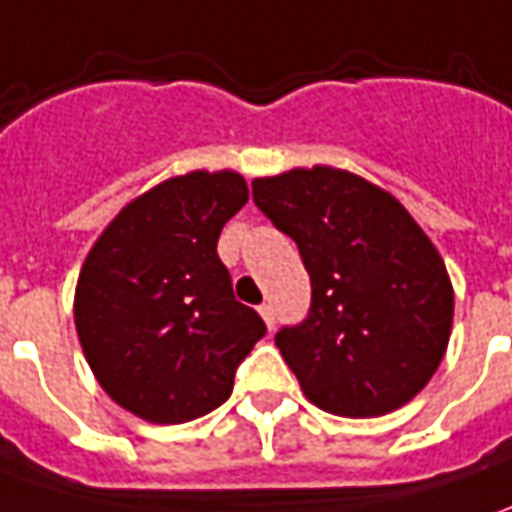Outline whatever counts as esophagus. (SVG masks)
<instances>
[{"instance_id": "obj_1", "label": "esophagus", "mask_w": 512, "mask_h": 512, "mask_svg": "<svg viewBox=\"0 0 512 512\" xmlns=\"http://www.w3.org/2000/svg\"><path fill=\"white\" fill-rule=\"evenodd\" d=\"M257 311H260V316H263V322H266V328H274V305H269V302H266V305H260V308H257Z\"/></svg>"}]
</instances>
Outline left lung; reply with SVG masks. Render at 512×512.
<instances>
[{
  "mask_svg": "<svg viewBox=\"0 0 512 512\" xmlns=\"http://www.w3.org/2000/svg\"><path fill=\"white\" fill-rule=\"evenodd\" d=\"M252 193L311 274L308 319L274 336L305 398L342 417L412 401L454 322V288L429 235L392 193L330 165L255 179Z\"/></svg>",
  "mask_w": 512,
  "mask_h": 512,
  "instance_id": "obj_1",
  "label": "left lung"
}]
</instances>
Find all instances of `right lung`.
<instances>
[{
	"mask_svg": "<svg viewBox=\"0 0 512 512\" xmlns=\"http://www.w3.org/2000/svg\"><path fill=\"white\" fill-rule=\"evenodd\" d=\"M249 201L235 170H193L114 215L83 260L75 328L97 384L148 423H187L232 395L266 333L232 294L218 235Z\"/></svg>",
	"mask_w": 512,
	"mask_h": 512,
	"instance_id": "right-lung-1",
	"label": "right lung"
}]
</instances>
